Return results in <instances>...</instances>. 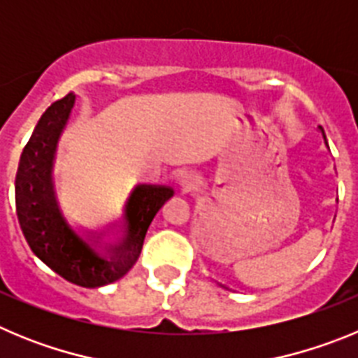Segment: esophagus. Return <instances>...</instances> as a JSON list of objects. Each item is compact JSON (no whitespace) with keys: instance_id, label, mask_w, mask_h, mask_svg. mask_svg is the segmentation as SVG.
I'll use <instances>...</instances> for the list:
<instances>
[{"instance_id":"34e87169","label":"esophagus","mask_w":358,"mask_h":358,"mask_svg":"<svg viewBox=\"0 0 358 358\" xmlns=\"http://www.w3.org/2000/svg\"><path fill=\"white\" fill-rule=\"evenodd\" d=\"M195 182H197V181H195V177L192 176V173H185V176L181 177V185L185 186V188H188V189L194 188Z\"/></svg>"}]
</instances>
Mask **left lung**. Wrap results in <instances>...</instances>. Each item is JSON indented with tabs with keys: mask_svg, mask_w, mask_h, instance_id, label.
Wrapping results in <instances>:
<instances>
[{
	"mask_svg": "<svg viewBox=\"0 0 358 358\" xmlns=\"http://www.w3.org/2000/svg\"><path fill=\"white\" fill-rule=\"evenodd\" d=\"M319 131H321L322 138H324V145H327V147H328V141H327V134H324V131H322V127H321V125H319Z\"/></svg>",
	"mask_w": 358,
	"mask_h": 358,
	"instance_id": "left-lung-1",
	"label": "left lung"
}]
</instances>
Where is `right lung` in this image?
Here are the masks:
<instances>
[{
    "label": "right lung",
    "instance_id": "obj_1",
    "mask_svg": "<svg viewBox=\"0 0 358 358\" xmlns=\"http://www.w3.org/2000/svg\"><path fill=\"white\" fill-rule=\"evenodd\" d=\"M77 96L73 93L46 109L19 159L15 210L28 245L59 276L85 289L120 280L140 258L152 218L173 195L170 186L136 185L123 210V236L102 242L106 231H77L57 199L53 164ZM110 229V227H109Z\"/></svg>",
    "mask_w": 358,
    "mask_h": 358
}]
</instances>
